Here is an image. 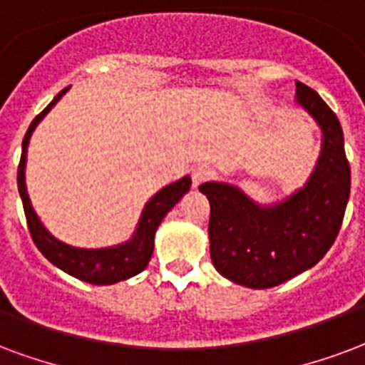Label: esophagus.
Returning a JSON list of instances; mask_svg holds the SVG:
<instances>
[{"mask_svg":"<svg viewBox=\"0 0 365 365\" xmlns=\"http://www.w3.org/2000/svg\"><path fill=\"white\" fill-rule=\"evenodd\" d=\"M209 175H210V168L207 166V164H199V166H195L193 172H191L193 185H199V183H203L205 180H209Z\"/></svg>","mask_w":365,"mask_h":365,"instance_id":"obj_1","label":"esophagus"}]
</instances>
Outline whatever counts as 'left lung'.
<instances>
[{
	"mask_svg": "<svg viewBox=\"0 0 365 365\" xmlns=\"http://www.w3.org/2000/svg\"><path fill=\"white\" fill-rule=\"evenodd\" d=\"M296 100L323 133L321 155L307 183L277 205H257L236 185L207 182L212 265L247 288H272L317 265L341 230L350 164L339 118L319 94L296 81Z\"/></svg>",
	"mask_w": 365,
	"mask_h": 365,
	"instance_id": "left-lung-1",
	"label": "left lung"
}]
</instances>
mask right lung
I'll list each match as a JSON object with an SVG mask.
<instances>
[{
	"label": "right lung",
	"mask_w": 365,
	"mask_h": 365,
	"mask_svg": "<svg viewBox=\"0 0 365 365\" xmlns=\"http://www.w3.org/2000/svg\"><path fill=\"white\" fill-rule=\"evenodd\" d=\"M66 91L67 88H63L32 120L31 128L23 139V155H21V162H19L17 185L21 199H23L24 217H26L29 230H31L32 242L36 244L40 253L50 263H53L58 269L66 271L67 274H71L75 279L85 280L91 284H115L120 280L131 279L135 274H139L148 265L153 250H155L156 228L160 226L162 218L168 215V210H172V207L190 191L191 178L185 175L182 180L170 183L145 205L139 226H137L133 237L125 244L114 245V247H102V250H81V247H73V245H67L56 240L50 232L46 230L44 224L40 222V218L36 217V212L32 209L31 199L26 193V185H24V166H26V147L31 141L32 131L36 129L40 120L52 110L53 104L66 94Z\"/></svg>",
	"instance_id": "1"
}]
</instances>
